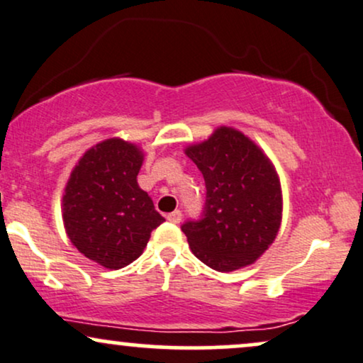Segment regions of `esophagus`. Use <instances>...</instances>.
Returning a JSON list of instances; mask_svg holds the SVG:
<instances>
[{"mask_svg": "<svg viewBox=\"0 0 363 363\" xmlns=\"http://www.w3.org/2000/svg\"><path fill=\"white\" fill-rule=\"evenodd\" d=\"M167 221H171V223H174V224H177V223H181V219H182V213L181 211H172V213H169L167 216Z\"/></svg>", "mask_w": 363, "mask_h": 363, "instance_id": "obj_1", "label": "esophagus"}]
</instances>
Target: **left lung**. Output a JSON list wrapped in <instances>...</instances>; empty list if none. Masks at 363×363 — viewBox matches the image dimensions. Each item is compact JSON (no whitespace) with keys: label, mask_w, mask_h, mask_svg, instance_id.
<instances>
[{"label":"left lung","mask_w":363,"mask_h":363,"mask_svg":"<svg viewBox=\"0 0 363 363\" xmlns=\"http://www.w3.org/2000/svg\"><path fill=\"white\" fill-rule=\"evenodd\" d=\"M186 154L206 182L201 218L181 226L192 253L216 272L255 263L281 223V187L269 159L253 140L229 127H219Z\"/></svg>","instance_id":"1"}]
</instances>
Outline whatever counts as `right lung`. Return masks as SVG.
Segmentation results:
<instances>
[{"mask_svg":"<svg viewBox=\"0 0 363 363\" xmlns=\"http://www.w3.org/2000/svg\"><path fill=\"white\" fill-rule=\"evenodd\" d=\"M142 154L134 144L107 139L86 150L63 194L67 235L86 258L110 269L135 261L150 233L164 223L137 184Z\"/></svg>","mask_w":363,"mask_h":363,"instance_id":"obj_1","label":"right lung"}]
</instances>
